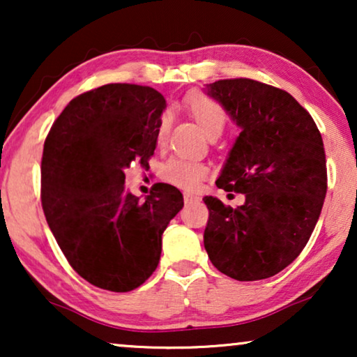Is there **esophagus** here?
Instances as JSON below:
<instances>
[{"label":"esophagus","instance_id":"34e87169","mask_svg":"<svg viewBox=\"0 0 357 357\" xmlns=\"http://www.w3.org/2000/svg\"><path fill=\"white\" fill-rule=\"evenodd\" d=\"M183 199H185V203H192V202H198L199 197L195 193L187 192V193H183Z\"/></svg>","mask_w":357,"mask_h":357}]
</instances>
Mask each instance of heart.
Listing matches in <instances>:
<instances>
[{
	"instance_id": "heart-1",
	"label": "heart",
	"mask_w": 357,
	"mask_h": 357,
	"mask_svg": "<svg viewBox=\"0 0 357 357\" xmlns=\"http://www.w3.org/2000/svg\"><path fill=\"white\" fill-rule=\"evenodd\" d=\"M188 110L208 138H211V136H219L222 133L224 126H226V114H224L222 107L219 105L218 102H214L213 99L204 96H193L188 99ZM169 128L170 115L165 112V114L160 115L158 123V133H155L159 144L164 143L165 138H167ZM206 175V165L193 162V160L183 158L169 159L162 170V177L167 180L169 183H174L177 185V187L187 190L197 188Z\"/></svg>"
}]
</instances>
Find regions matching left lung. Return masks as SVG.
<instances>
[{
    "instance_id": "obj_1",
    "label": "left lung",
    "mask_w": 357,
    "mask_h": 357,
    "mask_svg": "<svg viewBox=\"0 0 357 357\" xmlns=\"http://www.w3.org/2000/svg\"><path fill=\"white\" fill-rule=\"evenodd\" d=\"M241 128L216 180L245 195L242 206L204 197V248L237 281L275 276L299 257L326 195L324 141L314 119L291 94L263 82L221 79L206 86Z\"/></svg>"
}]
</instances>
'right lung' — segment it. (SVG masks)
<instances>
[{
	"label": "right lung",
	"instance_id": "obj_1",
	"mask_svg": "<svg viewBox=\"0 0 357 357\" xmlns=\"http://www.w3.org/2000/svg\"><path fill=\"white\" fill-rule=\"evenodd\" d=\"M165 105L153 87L100 86L65 107L43 144L48 227L73 270L100 289L143 284L159 265L165 227L183 208L169 183H155L143 202L125 190V170L154 154Z\"/></svg>",
	"mask_w": 357,
	"mask_h": 357
}]
</instances>
